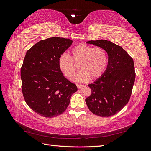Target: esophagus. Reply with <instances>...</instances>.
<instances>
[{
    "instance_id": "esophagus-1",
    "label": "esophagus",
    "mask_w": 151,
    "mask_h": 151,
    "mask_svg": "<svg viewBox=\"0 0 151 151\" xmlns=\"http://www.w3.org/2000/svg\"><path fill=\"white\" fill-rule=\"evenodd\" d=\"M76 86H77V88H79V89H80V88H83V87L84 86V85H82V84H76Z\"/></svg>"
}]
</instances>
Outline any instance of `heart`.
Listing matches in <instances>:
<instances>
[{
    "mask_svg": "<svg viewBox=\"0 0 151 151\" xmlns=\"http://www.w3.org/2000/svg\"><path fill=\"white\" fill-rule=\"evenodd\" d=\"M70 57L63 53L58 58L60 69L65 77L72 79L76 70L75 63H79L80 70L75 75L74 79L77 82H85L100 77L108 63V56L101 47H94L86 44H80L72 48Z\"/></svg>",
    "mask_w": 151,
    "mask_h": 151,
    "instance_id": "obj_1",
    "label": "heart"
}]
</instances>
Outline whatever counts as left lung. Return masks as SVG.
Returning <instances> with one entry per match:
<instances>
[{"mask_svg":"<svg viewBox=\"0 0 151 151\" xmlns=\"http://www.w3.org/2000/svg\"><path fill=\"white\" fill-rule=\"evenodd\" d=\"M103 48L108 63L103 74L88 86L91 94L86 99L89 110L96 115L109 117L119 112L129 102L135 79L134 63L125 50L109 41H89Z\"/></svg>","mask_w":151,"mask_h":151,"instance_id":"left-lung-1","label":"left lung"}]
</instances>
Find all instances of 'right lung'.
Returning <instances> with one entry per match:
<instances>
[{"mask_svg":"<svg viewBox=\"0 0 151 151\" xmlns=\"http://www.w3.org/2000/svg\"><path fill=\"white\" fill-rule=\"evenodd\" d=\"M72 41L53 37L43 40L26 52L21 68L22 92L29 107L46 118L64 112L77 88L63 76L58 58Z\"/></svg>","mask_w":151,"mask_h":151,"instance_id":"right-lung-1","label":"right lung"}]
</instances>
